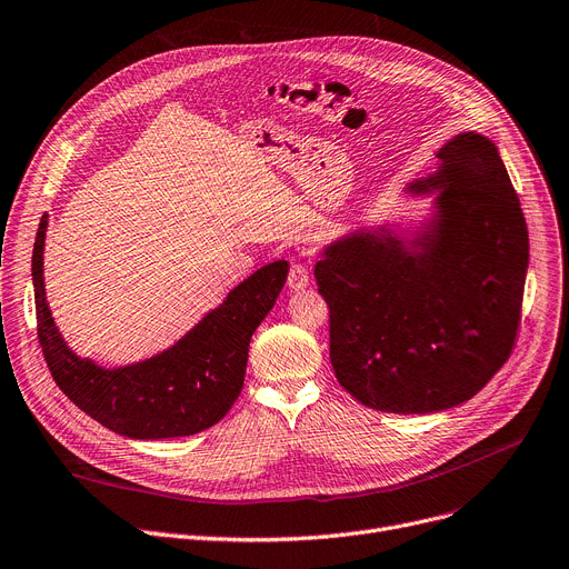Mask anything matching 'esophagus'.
Returning <instances> with one entry per match:
<instances>
[{
	"label": "esophagus",
	"mask_w": 569,
	"mask_h": 569,
	"mask_svg": "<svg viewBox=\"0 0 569 569\" xmlns=\"http://www.w3.org/2000/svg\"><path fill=\"white\" fill-rule=\"evenodd\" d=\"M309 283H311L309 267L302 260H295L290 264V272H288V288L290 290H305Z\"/></svg>",
	"instance_id": "esophagus-1"
}]
</instances>
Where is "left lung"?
Wrapping results in <instances>:
<instances>
[{
    "label": "left lung",
    "instance_id": "1",
    "mask_svg": "<svg viewBox=\"0 0 569 569\" xmlns=\"http://www.w3.org/2000/svg\"><path fill=\"white\" fill-rule=\"evenodd\" d=\"M436 157L440 170L410 184L438 191L427 230L410 242L387 228L352 232L316 262L337 380L382 412L472 399L510 360L521 325L528 228L498 147L470 131Z\"/></svg>",
    "mask_w": 569,
    "mask_h": 569
}]
</instances>
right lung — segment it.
<instances>
[{
	"label": "right lung",
	"instance_id": "1",
	"mask_svg": "<svg viewBox=\"0 0 569 569\" xmlns=\"http://www.w3.org/2000/svg\"><path fill=\"white\" fill-rule=\"evenodd\" d=\"M46 228L48 217L39 223L32 256L37 335L59 390L106 429L138 440L193 436L223 420L242 392L249 341L277 302L288 262L258 269L161 355L131 367L101 369L80 360L50 316L43 288Z\"/></svg>",
	"mask_w": 569,
	"mask_h": 569
}]
</instances>
